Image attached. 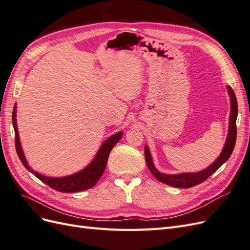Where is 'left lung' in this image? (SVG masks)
<instances>
[{"instance_id":"8db88e82","label":"left lung","mask_w":250,"mask_h":250,"mask_svg":"<svg viewBox=\"0 0 250 250\" xmlns=\"http://www.w3.org/2000/svg\"><path fill=\"white\" fill-rule=\"evenodd\" d=\"M229 94L230 96V117H229V134L228 139H226L225 145L223 147V150L221 154L219 155L217 160L211 164L207 169H204L200 172L196 173H181V174H175V175H169V174L160 173L157 169L154 167L152 157H151L150 151L147 146H145V160L146 164L150 172L153 174V175L166 185H169L171 187L175 188H191L194 186H197L204 180H207L211 174L215 173L221 166L229 160L230 157L232 150L236 145V140H237V126H236V121L238 116V103H237V98L234 95L233 90L230 86H228Z\"/></svg>"}]
</instances>
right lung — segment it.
I'll return each instance as SVG.
<instances>
[{"instance_id": "1", "label": "right lung", "mask_w": 250, "mask_h": 250, "mask_svg": "<svg viewBox=\"0 0 250 250\" xmlns=\"http://www.w3.org/2000/svg\"><path fill=\"white\" fill-rule=\"evenodd\" d=\"M16 115H17V105H14L13 112H12V123L14 128V133H16V149L21 162L25 166L28 171L32 172L37 178L42 181V183L48 185L49 187L54 188L56 191L63 192V193H74V192L84 191V190H87V188L94 187L97 184V181L99 180L100 177L102 176L105 167H106L107 160H108L111 149L115 147L116 144L121 140V138H122L123 135V132L120 131L116 134H113L112 137L108 138L106 141H105L102 144L99 151H98V153L96 154L93 162L83 170L75 173L70 176L48 177L33 171L28 166L26 157L24 153H22L21 146Z\"/></svg>"}]
</instances>
